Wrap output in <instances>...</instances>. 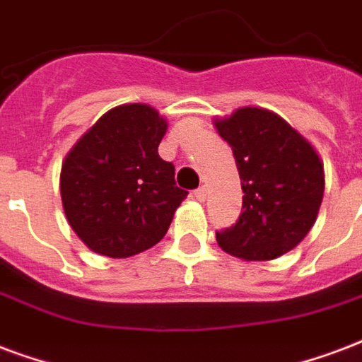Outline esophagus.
<instances>
[{
  "label": "esophagus",
  "mask_w": 362,
  "mask_h": 362,
  "mask_svg": "<svg viewBox=\"0 0 362 362\" xmlns=\"http://www.w3.org/2000/svg\"><path fill=\"white\" fill-rule=\"evenodd\" d=\"M206 187H200V189H197V191L192 192V197L197 198V200H200V202H204L206 200Z\"/></svg>",
  "instance_id": "esophagus-1"
}]
</instances>
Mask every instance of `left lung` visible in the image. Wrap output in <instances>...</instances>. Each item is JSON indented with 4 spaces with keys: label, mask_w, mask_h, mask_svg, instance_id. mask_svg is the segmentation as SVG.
Instances as JSON below:
<instances>
[{
    "label": "left lung",
    "mask_w": 362,
    "mask_h": 362,
    "mask_svg": "<svg viewBox=\"0 0 362 362\" xmlns=\"http://www.w3.org/2000/svg\"><path fill=\"white\" fill-rule=\"evenodd\" d=\"M216 127L233 148L240 185L243 214L225 230L219 246L248 262H267L286 254L305 238L319 214L325 171L319 154L279 114L244 107Z\"/></svg>",
    "instance_id": "8db88e82"
}]
</instances>
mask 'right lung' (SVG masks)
<instances>
[{"instance_id":"right-lung-1","label":"right lung","mask_w":362,"mask_h":362,"mask_svg":"<svg viewBox=\"0 0 362 362\" xmlns=\"http://www.w3.org/2000/svg\"><path fill=\"white\" fill-rule=\"evenodd\" d=\"M168 124L148 105L103 114L68 152L61 170L66 219L86 246L129 257L158 244L189 192L158 156Z\"/></svg>"}]
</instances>
